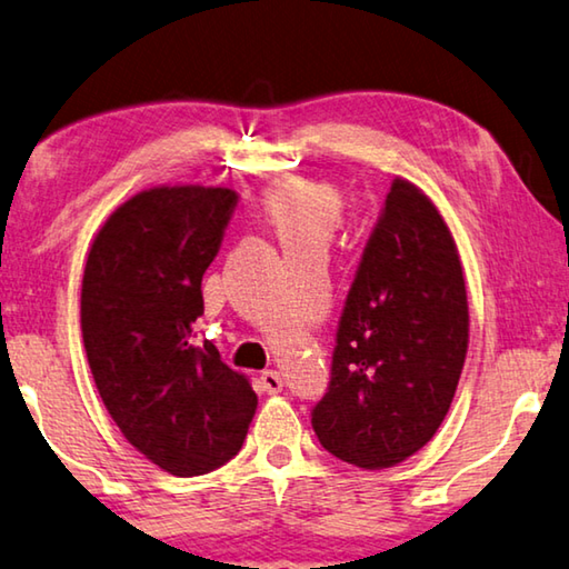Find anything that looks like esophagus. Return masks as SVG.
Returning a JSON list of instances; mask_svg holds the SVG:
<instances>
[{"label": "esophagus", "mask_w": 569, "mask_h": 569, "mask_svg": "<svg viewBox=\"0 0 569 569\" xmlns=\"http://www.w3.org/2000/svg\"><path fill=\"white\" fill-rule=\"evenodd\" d=\"M260 387H263L266 395H278L283 390V377L276 369H268V372L260 375Z\"/></svg>", "instance_id": "34e87169"}]
</instances>
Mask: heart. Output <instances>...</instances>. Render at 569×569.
<instances>
[{
	"label": "heart",
	"instance_id": "b5f03b06",
	"mask_svg": "<svg viewBox=\"0 0 569 569\" xmlns=\"http://www.w3.org/2000/svg\"><path fill=\"white\" fill-rule=\"evenodd\" d=\"M341 207L337 187L301 174L273 179L258 194V210L283 248L327 246L341 222Z\"/></svg>",
	"mask_w": 569,
	"mask_h": 569
}]
</instances>
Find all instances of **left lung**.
Returning <instances> with one entry per match:
<instances>
[{
    "label": "left lung",
    "mask_w": 569,
    "mask_h": 569,
    "mask_svg": "<svg viewBox=\"0 0 569 569\" xmlns=\"http://www.w3.org/2000/svg\"><path fill=\"white\" fill-rule=\"evenodd\" d=\"M466 349L453 236L436 204L398 177L341 311L329 390L311 412L321 446L369 471L418 453L448 415Z\"/></svg>",
    "instance_id": "obj_1"
}]
</instances>
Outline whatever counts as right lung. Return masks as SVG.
I'll use <instances>...</instances> for the list:
<instances>
[{
  "label": "right lung",
  "instance_id": "add662e5",
  "mask_svg": "<svg viewBox=\"0 0 569 569\" xmlns=\"http://www.w3.org/2000/svg\"><path fill=\"white\" fill-rule=\"evenodd\" d=\"M236 204L228 187L143 189L86 260L80 327L98 395L123 438L182 479L228 463L258 408L248 377L194 337L202 276Z\"/></svg>",
  "mask_w": 569,
  "mask_h": 569
}]
</instances>
